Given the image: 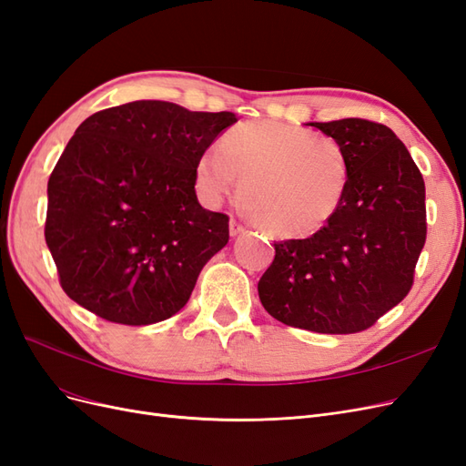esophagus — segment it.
<instances>
[{
	"label": "esophagus",
	"instance_id": "34e87169",
	"mask_svg": "<svg viewBox=\"0 0 466 466\" xmlns=\"http://www.w3.org/2000/svg\"><path fill=\"white\" fill-rule=\"evenodd\" d=\"M247 229V225L245 223H241V221H238V219H231L229 221V233L235 237V235H238V233H243Z\"/></svg>",
	"mask_w": 466,
	"mask_h": 466
}]
</instances>
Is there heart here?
<instances>
[{
  "mask_svg": "<svg viewBox=\"0 0 466 466\" xmlns=\"http://www.w3.org/2000/svg\"><path fill=\"white\" fill-rule=\"evenodd\" d=\"M243 177L241 194L264 228L303 238L327 228L342 208L350 161L332 137L279 122H245L194 163V187L218 206Z\"/></svg>",
  "mask_w": 466,
  "mask_h": 466,
  "instance_id": "b5f03b06",
  "label": "heart"
}]
</instances>
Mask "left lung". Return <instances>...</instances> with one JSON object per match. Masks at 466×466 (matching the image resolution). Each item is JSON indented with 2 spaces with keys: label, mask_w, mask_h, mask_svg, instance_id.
Instances as JSON below:
<instances>
[{
  "label": "left lung",
  "mask_w": 466,
  "mask_h": 466,
  "mask_svg": "<svg viewBox=\"0 0 466 466\" xmlns=\"http://www.w3.org/2000/svg\"><path fill=\"white\" fill-rule=\"evenodd\" d=\"M346 151L348 192L327 228L274 243L258 298L276 320L322 334L370 329L414 284L426 243V187L394 132L363 118L311 122Z\"/></svg>",
  "instance_id": "8db88e82"
}]
</instances>
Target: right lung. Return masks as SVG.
Listing matches in <instances>:
<instances>
[{
    "instance_id": "obj_1",
    "label": "right lung",
    "mask_w": 466,
    "mask_h": 466,
    "mask_svg": "<svg viewBox=\"0 0 466 466\" xmlns=\"http://www.w3.org/2000/svg\"><path fill=\"white\" fill-rule=\"evenodd\" d=\"M233 112L134 101L95 112L48 180L45 237L69 299L142 327L178 313L229 218L200 206L194 163Z\"/></svg>"
}]
</instances>
